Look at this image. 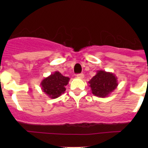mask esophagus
Here are the masks:
<instances>
[{"label": "esophagus", "mask_w": 148, "mask_h": 148, "mask_svg": "<svg viewBox=\"0 0 148 148\" xmlns=\"http://www.w3.org/2000/svg\"><path fill=\"white\" fill-rule=\"evenodd\" d=\"M77 77H78V78L82 79V78H84V74H77Z\"/></svg>", "instance_id": "esophagus-1"}]
</instances>
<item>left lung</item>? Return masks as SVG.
<instances>
[{
	"instance_id": "left-lung-1",
	"label": "left lung",
	"mask_w": 148,
	"mask_h": 148,
	"mask_svg": "<svg viewBox=\"0 0 148 148\" xmlns=\"http://www.w3.org/2000/svg\"><path fill=\"white\" fill-rule=\"evenodd\" d=\"M92 93L98 97H108L118 86L117 77L113 73L98 70L96 75L88 82Z\"/></svg>"
}]
</instances>
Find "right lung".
<instances>
[{
    "label": "right lung",
    "mask_w": 148,
    "mask_h": 148,
    "mask_svg": "<svg viewBox=\"0 0 148 148\" xmlns=\"http://www.w3.org/2000/svg\"><path fill=\"white\" fill-rule=\"evenodd\" d=\"M70 79L62 75L56 71L46 77L41 81V89L43 92L51 99L59 97L66 91L65 86L68 84Z\"/></svg>",
    "instance_id": "1"
}]
</instances>
